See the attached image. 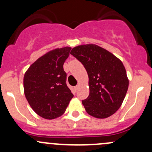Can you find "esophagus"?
I'll return each instance as SVG.
<instances>
[{
  "label": "esophagus",
  "mask_w": 152,
  "mask_h": 152,
  "mask_svg": "<svg viewBox=\"0 0 152 152\" xmlns=\"http://www.w3.org/2000/svg\"><path fill=\"white\" fill-rule=\"evenodd\" d=\"M79 85H76V86H75V87H74V89H75V90H77L78 89H79Z\"/></svg>",
  "instance_id": "esophagus-1"
}]
</instances>
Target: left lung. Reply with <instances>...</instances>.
Segmentation results:
<instances>
[{"label": "left lung", "instance_id": "left-lung-1", "mask_svg": "<svg viewBox=\"0 0 152 152\" xmlns=\"http://www.w3.org/2000/svg\"><path fill=\"white\" fill-rule=\"evenodd\" d=\"M88 74L90 94L82 104L90 115L105 118L121 105L129 87L123 63L108 50L93 44L79 45L70 51Z\"/></svg>", "mask_w": 152, "mask_h": 152}]
</instances>
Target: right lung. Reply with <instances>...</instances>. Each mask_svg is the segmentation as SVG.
Returning <instances> with one entry per match:
<instances>
[{
	"mask_svg": "<svg viewBox=\"0 0 152 152\" xmlns=\"http://www.w3.org/2000/svg\"><path fill=\"white\" fill-rule=\"evenodd\" d=\"M70 49L56 48L45 53L29 67L24 76L26 98L34 111L45 119L62 115L73 97L63 68Z\"/></svg>",
	"mask_w": 152,
	"mask_h": 152,
	"instance_id": "1",
	"label": "right lung"
}]
</instances>
